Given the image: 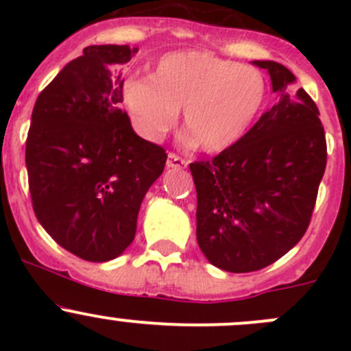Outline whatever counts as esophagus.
Instances as JSON below:
<instances>
[{"instance_id":"1","label":"esophagus","mask_w":351,"mask_h":351,"mask_svg":"<svg viewBox=\"0 0 351 351\" xmlns=\"http://www.w3.org/2000/svg\"><path fill=\"white\" fill-rule=\"evenodd\" d=\"M166 166H168V168H186V166H189V161L176 153H169Z\"/></svg>"}]
</instances>
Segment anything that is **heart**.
<instances>
[{"mask_svg":"<svg viewBox=\"0 0 351 351\" xmlns=\"http://www.w3.org/2000/svg\"><path fill=\"white\" fill-rule=\"evenodd\" d=\"M122 100L144 139L168 132L183 108V127L205 153L234 146L260 115L267 100L261 71L239 66L208 51L162 56L149 77L123 83Z\"/></svg>","mask_w":351,"mask_h":351,"instance_id":"1","label":"heart"}]
</instances>
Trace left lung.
<instances>
[{
	"label": "left lung",
	"instance_id": "1",
	"mask_svg": "<svg viewBox=\"0 0 351 351\" xmlns=\"http://www.w3.org/2000/svg\"><path fill=\"white\" fill-rule=\"evenodd\" d=\"M278 101L229 149L190 162L197 189V243L212 265L232 274L275 263L309 228L326 169L319 110L295 76L274 61Z\"/></svg>",
	"mask_w": 351,
	"mask_h": 351
}]
</instances>
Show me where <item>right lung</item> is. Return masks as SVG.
Wrapping results in <instances>:
<instances>
[{"mask_svg":"<svg viewBox=\"0 0 351 351\" xmlns=\"http://www.w3.org/2000/svg\"><path fill=\"white\" fill-rule=\"evenodd\" d=\"M137 49L90 45L40 91L25 162L32 207L59 246L108 261L134 241L137 215L166 151L134 132L120 66Z\"/></svg>","mask_w":351,"mask_h":351,"instance_id":"right-lung-1","label":"right lung"}]
</instances>
